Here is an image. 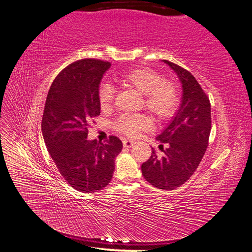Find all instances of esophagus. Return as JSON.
I'll return each mask as SVG.
<instances>
[{"label":"esophagus","mask_w":252,"mask_h":252,"mask_svg":"<svg viewBox=\"0 0 252 252\" xmlns=\"http://www.w3.org/2000/svg\"><path fill=\"white\" fill-rule=\"evenodd\" d=\"M133 144H134V142L131 141V140H124V141H123V145H124L125 148H130V147H132Z\"/></svg>","instance_id":"esophagus-1"}]
</instances>
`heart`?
I'll use <instances>...</instances> for the list:
<instances>
[{"label": "heart", "mask_w": 252, "mask_h": 252, "mask_svg": "<svg viewBox=\"0 0 252 252\" xmlns=\"http://www.w3.org/2000/svg\"><path fill=\"white\" fill-rule=\"evenodd\" d=\"M123 85L132 87L145 94V107L158 120L171 118L179 106L178 88L172 81L164 80L158 72L150 68H138L125 72L118 79ZM114 96V88L109 83H102L97 90V98L101 107H110ZM151 122L145 114H123L116 122L114 128L130 138L138 136L147 130Z\"/></svg>", "instance_id": "obj_1"}]
</instances>
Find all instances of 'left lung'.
Masks as SVG:
<instances>
[{
    "mask_svg": "<svg viewBox=\"0 0 252 252\" xmlns=\"http://www.w3.org/2000/svg\"><path fill=\"white\" fill-rule=\"evenodd\" d=\"M177 73L182 84V100L170 123L157 136L168 143L165 156L158 158L152 148L151 157L142 164V174L152 186L173 190L189 180L208 146L211 130L210 102L193 75L181 66L163 60Z\"/></svg>",
    "mask_w": 252,
    "mask_h": 252,
    "instance_id": "1",
    "label": "left lung"
}]
</instances>
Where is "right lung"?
I'll use <instances>...</instances> for the list:
<instances>
[{"mask_svg": "<svg viewBox=\"0 0 252 252\" xmlns=\"http://www.w3.org/2000/svg\"><path fill=\"white\" fill-rule=\"evenodd\" d=\"M109 62L80 60L51 84L42 119V133L61 175L72 188L95 192L109 184L114 158L123 148L117 136L100 143L87 139L89 121L101 113L97 90Z\"/></svg>", "mask_w": 252, "mask_h": 252, "instance_id": "add662e5", "label": "right lung"}]
</instances>
